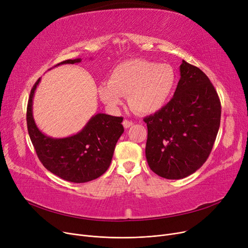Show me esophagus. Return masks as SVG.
Returning <instances> with one entry per match:
<instances>
[{"mask_svg":"<svg viewBox=\"0 0 248 248\" xmlns=\"http://www.w3.org/2000/svg\"><path fill=\"white\" fill-rule=\"evenodd\" d=\"M123 124H124V126L125 128H128L129 126H132V125L134 124V123H133L132 121H128V120H124V121L123 122Z\"/></svg>","mask_w":248,"mask_h":248,"instance_id":"obj_1","label":"esophagus"}]
</instances>
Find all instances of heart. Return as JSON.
Wrapping results in <instances>:
<instances>
[{"label": "heart", "mask_w": 248, "mask_h": 248, "mask_svg": "<svg viewBox=\"0 0 248 248\" xmlns=\"http://www.w3.org/2000/svg\"><path fill=\"white\" fill-rule=\"evenodd\" d=\"M176 82L174 69L168 64L135 59L123 62L111 70L108 82L98 85L101 100L111 108L123 103L128 94V103L140 113L160 110L170 98Z\"/></svg>", "instance_id": "obj_1"}]
</instances>
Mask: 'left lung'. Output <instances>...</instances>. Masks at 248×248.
I'll return each instance as SVG.
<instances>
[{"mask_svg":"<svg viewBox=\"0 0 248 248\" xmlns=\"http://www.w3.org/2000/svg\"><path fill=\"white\" fill-rule=\"evenodd\" d=\"M173 98L144 119L146 158L160 177L178 180L196 172L212 151L220 126L221 103L207 75L185 60Z\"/></svg>","mask_w":248,"mask_h":248,"instance_id":"1","label":"left lung"}]
</instances>
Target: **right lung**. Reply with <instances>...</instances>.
<instances>
[{"label":"right lung","mask_w":248,"mask_h":248,"mask_svg":"<svg viewBox=\"0 0 248 248\" xmlns=\"http://www.w3.org/2000/svg\"><path fill=\"white\" fill-rule=\"evenodd\" d=\"M80 58L58 63H79ZM40 78L33 85L27 106V127L39 160L48 171L65 181L85 183L107 172L117 140L124 133V117L106 113L93 115L78 134L53 139L37 127L32 113L34 93Z\"/></svg>","instance_id":"obj_1"}]
</instances>
